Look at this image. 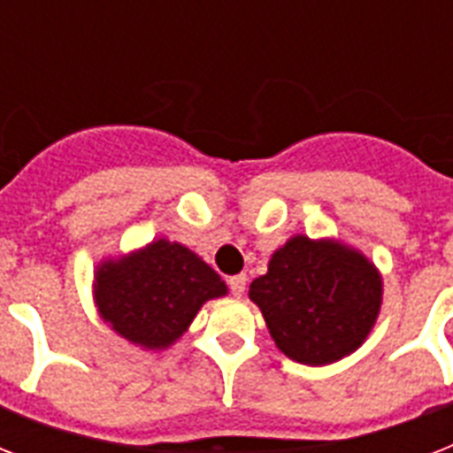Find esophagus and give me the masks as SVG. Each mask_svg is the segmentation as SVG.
Segmentation results:
<instances>
[{"label": "esophagus", "mask_w": 453, "mask_h": 453, "mask_svg": "<svg viewBox=\"0 0 453 453\" xmlns=\"http://www.w3.org/2000/svg\"><path fill=\"white\" fill-rule=\"evenodd\" d=\"M227 284H230V291H233L234 296H242L244 289H247V275H233L227 280Z\"/></svg>", "instance_id": "1"}]
</instances>
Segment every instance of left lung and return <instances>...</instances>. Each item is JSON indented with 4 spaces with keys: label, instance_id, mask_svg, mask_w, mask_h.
<instances>
[{
    "label": "left lung",
    "instance_id": "left-lung-1",
    "mask_svg": "<svg viewBox=\"0 0 453 453\" xmlns=\"http://www.w3.org/2000/svg\"><path fill=\"white\" fill-rule=\"evenodd\" d=\"M249 298L275 345L294 362L324 366L348 357L372 334L383 303L379 268L341 240L294 234L270 256Z\"/></svg>",
    "mask_w": 453,
    "mask_h": 453
}]
</instances>
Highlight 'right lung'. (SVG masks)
I'll return each mask as SVG.
<instances>
[{
  "mask_svg": "<svg viewBox=\"0 0 453 453\" xmlns=\"http://www.w3.org/2000/svg\"><path fill=\"white\" fill-rule=\"evenodd\" d=\"M226 294V282L209 263L164 237L119 258H103L94 273L101 319L145 350H166L206 301Z\"/></svg>",
  "mask_w": 453,
  "mask_h": 453,
  "instance_id": "1",
  "label": "right lung"
}]
</instances>
